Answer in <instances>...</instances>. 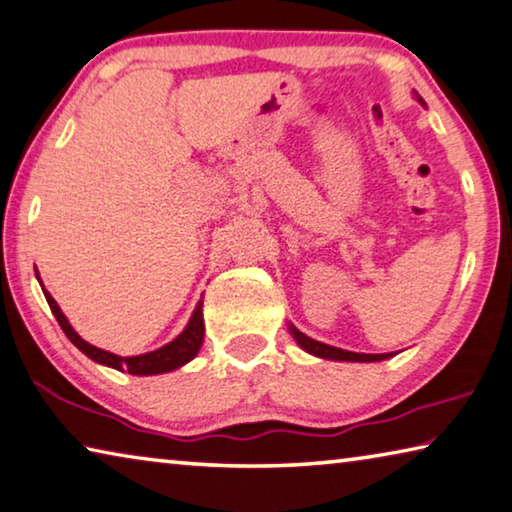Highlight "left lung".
I'll list each match as a JSON object with an SVG mask.
<instances>
[{
  "instance_id": "left-lung-1",
  "label": "left lung",
  "mask_w": 512,
  "mask_h": 512,
  "mask_svg": "<svg viewBox=\"0 0 512 512\" xmlns=\"http://www.w3.org/2000/svg\"><path fill=\"white\" fill-rule=\"evenodd\" d=\"M291 335H294L296 342L305 348L307 353L316 355V358H326V360H344V362H378V360H387L392 358V353H378V355H371V353H353V351H344V348H335V346H328V344H321L316 342V339L303 335V332L296 330L294 326L289 328Z\"/></svg>"
}]
</instances>
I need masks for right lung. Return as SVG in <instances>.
<instances>
[{
	"instance_id": "obj_1",
	"label": "right lung",
	"mask_w": 512,
	"mask_h": 512,
	"mask_svg": "<svg viewBox=\"0 0 512 512\" xmlns=\"http://www.w3.org/2000/svg\"><path fill=\"white\" fill-rule=\"evenodd\" d=\"M45 298H47V305H50L52 314L56 316V321H59L61 330L66 332V337L79 348L81 353L88 355V358L95 362L107 364V367L134 373V376H154V373H166V371L182 367V364L196 358L200 346H202V337H205V321H202V300H200L196 312H193V316H191L189 326L184 328L180 337H175L173 342L157 348V351H152V353L134 355V358H120V355H113L109 351H102V348H95L88 342H84V339H81L77 332L72 330L68 319L59 310V305H56V300L50 296V291H45Z\"/></svg>"
}]
</instances>
